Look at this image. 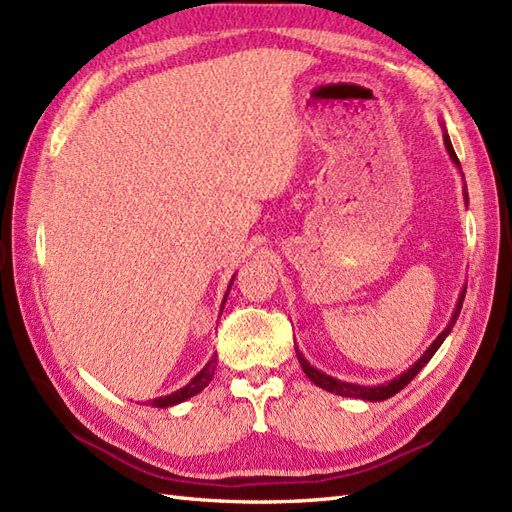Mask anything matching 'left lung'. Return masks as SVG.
Returning <instances> with one entry per match:
<instances>
[{"label":"left lung","mask_w":512,"mask_h":512,"mask_svg":"<svg viewBox=\"0 0 512 512\" xmlns=\"http://www.w3.org/2000/svg\"><path fill=\"white\" fill-rule=\"evenodd\" d=\"M443 144H445V151L450 153V160L456 164L458 170H461V162H458V157H456V153H454V147H452V142H450L448 131H445V125H443ZM463 194H465V205H467V188H463ZM465 290H467V285L463 287L461 296H458V303H456V309H454V313H452V318H450L448 326H445V329L439 333V337L435 339V342H432V344L428 346V350L411 365L409 370L402 372L400 376H396V378H393V381H389V383H385V385L365 387V385H357V383L339 381V378H333V376H329V374H324V372L313 368V365L303 357V352H300L298 346H296L298 363L303 365V372L309 376V381H311L313 385H318V387H322V389H326V391H331V393H337V396L359 398V400H370V402L387 400V398H391V396H396V393H398L400 389H404L406 385H409V383L413 381V378L417 376V372L424 368V365L432 359V355H435V352L439 350V346L445 342V337L450 335V331L454 329V324H456V320H458V313H461L463 300H465Z\"/></svg>","instance_id":"left-lung-1"}]
</instances>
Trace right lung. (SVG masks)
<instances>
[{"label":"right lung","mask_w":512,"mask_h":512,"mask_svg":"<svg viewBox=\"0 0 512 512\" xmlns=\"http://www.w3.org/2000/svg\"><path fill=\"white\" fill-rule=\"evenodd\" d=\"M233 279H235V274H233ZM233 279H231V283H229V287L233 285ZM229 287H227V294H225V300H222V309H225V303H227V296H229ZM214 370H216V355L209 359L207 363H205V368L196 374L192 381L186 385V387H181V389H177L175 393H168V396H162V398H155V400H151V406H157V409H166V406H175V404H179V402H186L188 398H192V396H196V393H201L209 383H212V378H214Z\"/></svg>","instance_id":"obj_1"}]
</instances>
